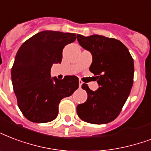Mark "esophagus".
<instances>
[{
    "label": "esophagus",
    "instance_id": "1",
    "mask_svg": "<svg viewBox=\"0 0 151 151\" xmlns=\"http://www.w3.org/2000/svg\"><path fill=\"white\" fill-rule=\"evenodd\" d=\"M82 84H83V82H82L81 81H79V88H81V87Z\"/></svg>",
    "mask_w": 151,
    "mask_h": 151
}]
</instances>
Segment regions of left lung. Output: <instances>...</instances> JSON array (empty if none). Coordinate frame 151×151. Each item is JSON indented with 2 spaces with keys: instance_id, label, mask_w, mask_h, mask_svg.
Here are the masks:
<instances>
[{
  "instance_id": "1",
  "label": "left lung",
  "mask_w": 151,
  "mask_h": 151,
  "mask_svg": "<svg viewBox=\"0 0 151 151\" xmlns=\"http://www.w3.org/2000/svg\"><path fill=\"white\" fill-rule=\"evenodd\" d=\"M84 49L93 56L89 70L97 78L99 88L91 90L86 84L81 88L88 98L77 106V113L84 121L105 124L118 116L131 93L134 78V61L120 41L103 35H77Z\"/></svg>"
}]
</instances>
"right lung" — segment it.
<instances>
[{"mask_svg":"<svg viewBox=\"0 0 151 151\" xmlns=\"http://www.w3.org/2000/svg\"><path fill=\"white\" fill-rule=\"evenodd\" d=\"M76 38L74 33L42 31L19 48L12 68V82L19 109L30 121L54 120L61 100L78 89L79 80L75 76L63 80L50 76L53 64L62 62L63 48Z\"/></svg>","mask_w":151,"mask_h":151,"instance_id":"1","label":"right lung"}]
</instances>
